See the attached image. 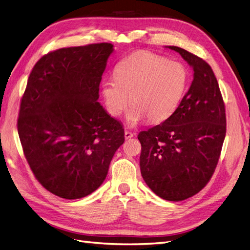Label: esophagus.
I'll list each match as a JSON object with an SVG mask.
<instances>
[{
	"instance_id": "34e87169",
	"label": "esophagus",
	"mask_w": 250,
	"mask_h": 250,
	"mask_svg": "<svg viewBox=\"0 0 250 250\" xmlns=\"http://www.w3.org/2000/svg\"><path fill=\"white\" fill-rule=\"evenodd\" d=\"M124 135H125V139H126V140H128V139H131V138H133V137H134V133H132V132H130V131L126 130Z\"/></svg>"
}]
</instances>
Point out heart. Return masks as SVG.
<instances>
[{"label":"heart","mask_w":250,"mask_h":250,"mask_svg":"<svg viewBox=\"0 0 250 250\" xmlns=\"http://www.w3.org/2000/svg\"><path fill=\"white\" fill-rule=\"evenodd\" d=\"M188 67L149 51H138L117 64L115 78L102 82L105 106L112 117L126 113V123L133 127L148 118L161 123L177 110L187 92ZM131 97H129V95Z\"/></svg>","instance_id":"obj_1"}]
</instances>
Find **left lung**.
I'll list each match as a JSON object with an SVG mask.
<instances>
[{"mask_svg": "<svg viewBox=\"0 0 250 250\" xmlns=\"http://www.w3.org/2000/svg\"><path fill=\"white\" fill-rule=\"evenodd\" d=\"M193 69V81L179 107L160 125L142 131L140 168L161 198L181 201L207 186L215 171L226 132L225 108L211 67L192 53L168 46Z\"/></svg>", "mask_w": 250, "mask_h": 250, "instance_id": "8db88e82", "label": "left lung"}]
</instances>
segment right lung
<instances>
[{
  "mask_svg": "<svg viewBox=\"0 0 250 250\" xmlns=\"http://www.w3.org/2000/svg\"><path fill=\"white\" fill-rule=\"evenodd\" d=\"M111 43L62 48L42 56L21 98L18 131L34 176L64 199L92 194L125 141L99 99Z\"/></svg>",
  "mask_w": 250,
  "mask_h": 250,
  "instance_id": "add662e5",
  "label": "right lung"
}]
</instances>
